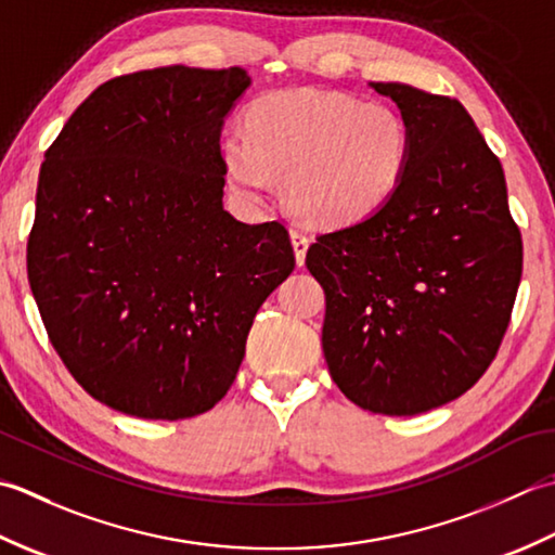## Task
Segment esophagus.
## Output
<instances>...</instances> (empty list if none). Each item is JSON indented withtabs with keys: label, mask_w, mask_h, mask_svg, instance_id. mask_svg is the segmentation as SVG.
Instances as JSON below:
<instances>
[{
	"label": "esophagus",
	"mask_w": 555,
	"mask_h": 555,
	"mask_svg": "<svg viewBox=\"0 0 555 555\" xmlns=\"http://www.w3.org/2000/svg\"><path fill=\"white\" fill-rule=\"evenodd\" d=\"M289 236H292V246H294V256H297V263L304 266V261H307L309 236L304 234L301 230H289Z\"/></svg>",
	"instance_id": "esophagus-1"
}]
</instances>
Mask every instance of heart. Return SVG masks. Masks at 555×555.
<instances>
[{"instance_id":"obj_1","label":"heart","mask_w":555,"mask_h":555,"mask_svg":"<svg viewBox=\"0 0 555 555\" xmlns=\"http://www.w3.org/2000/svg\"><path fill=\"white\" fill-rule=\"evenodd\" d=\"M410 157L412 133L398 109L315 88L261 98L246 131L222 139L224 172L242 196L261 203L273 177H285L289 210L315 228H347L388 206Z\"/></svg>"}]
</instances>
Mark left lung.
<instances>
[{"label":"left lung","mask_w":555,"mask_h":555,"mask_svg":"<svg viewBox=\"0 0 555 555\" xmlns=\"http://www.w3.org/2000/svg\"><path fill=\"white\" fill-rule=\"evenodd\" d=\"M412 133L388 206L315 236L323 354L361 410L414 416L457 400L499 352L522 278V240L501 160L457 100L369 83Z\"/></svg>","instance_id":"obj_1"}]
</instances>
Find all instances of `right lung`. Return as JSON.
<instances>
[{
	"instance_id": "1",
	"label": "right lung",
	"mask_w": 555,
	"mask_h": 555,
	"mask_svg": "<svg viewBox=\"0 0 555 555\" xmlns=\"http://www.w3.org/2000/svg\"><path fill=\"white\" fill-rule=\"evenodd\" d=\"M232 69L117 76L76 107L40 167L28 280L64 366L139 420H189L234 383L256 311L294 270L280 222L224 210Z\"/></svg>"
}]
</instances>
